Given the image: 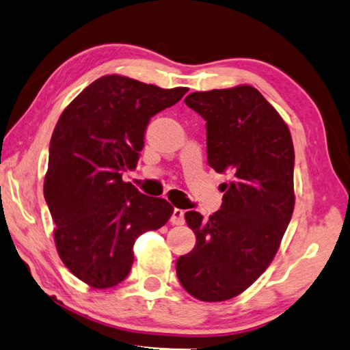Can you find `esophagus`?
<instances>
[{"instance_id":"1","label":"esophagus","mask_w":350,"mask_h":350,"mask_svg":"<svg viewBox=\"0 0 350 350\" xmlns=\"http://www.w3.org/2000/svg\"><path fill=\"white\" fill-rule=\"evenodd\" d=\"M171 224L173 225H183V221H185V211H182L179 208H174L173 214H171Z\"/></svg>"}]
</instances>
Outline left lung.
Instances as JSON below:
<instances>
[{"mask_svg":"<svg viewBox=\"0 0 350 350\" xmlns=\"http://www.w3.org/2000/svg\"><path fill=\"white\" fill-rule=\"evenodd\" d=\"M185 104L206 120L208 163L230 174L219 211L185 213L196 234L176 272L188 294L225 301L246 291L274 260L295 205L288 125L257 88L194 92Z\"/></svg>","mask_w":350,"mask_h":350,"instance_id":"obj_1","label":"left lung"}]
</instances>
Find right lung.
<instances>
[{"label": "right lung", "mask_w": 350, "mask_h": 350, "mask_svg": "<svg viewBox=\"0 0 350 350\" xmlns=\"http://www.w3.org/2000/svg\"><path fill=\"white\" fill-rule=\"evenodd\" d=\"M187 92L105 75L56 122L44 179L56 251L67 269L94 289L122 282L136 239L159 230L174 211L165 199L124 182L122 171L136 167L150 119Z\"/></svg>", "instance_id": "1"}]
</instances>
